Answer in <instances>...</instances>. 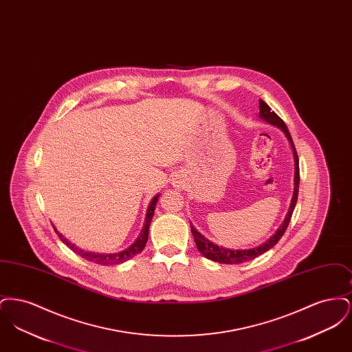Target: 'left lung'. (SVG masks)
Returning a JSON list of instances; mask_svg holds the SVG:
<instances>
[{"mask_svg":"<svg viewBox=\"0 0 352 352\" xmlns=\"http://www.w3.org/2000/svg\"><path fill=\"white\" fill-rule=\"evenodd\" d=\"M258 108H260V112H258V118H261L263 121L268 122L273 126H277L281 129V132H284L285 137L287 138L289 141V145L292 148L293 151V158H294V191H293V197H292V201H290V206H289V210H287V214L285 217L283 224L278 227V230L272 234L269 237L268 240L254 248L251 250H230V248H224V247H219L218 244H214L212 241L207 240L201 232H198V230H195V227L191 224V234L194 236V240H195V244H197V248L198 251L201 252V254L204 257H207L208 260H212L215 263H220V264H241V263H245V261H250L256 258L257 256L265 253L269 251L270 248H273L278 240L283 237V234H285L289 223H290V219L293 215V211H294V207H296V203L298 199V187H300V164H298V155H297V151L294 148V144H293V140H292V135L289 133L286 125H285L284 121L281 118H278L269 107L267 102H264L263 100H258Z\"/></svg>","mask_w":352,"mask_h":352,"instance_id":"8db88e82","label":"left lung"}]
</instances>
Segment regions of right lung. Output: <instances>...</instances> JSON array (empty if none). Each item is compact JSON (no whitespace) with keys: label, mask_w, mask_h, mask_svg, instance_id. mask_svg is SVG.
<instances>
[{"label":"right lung","mask_w":352,"mask_h":352,"mask_svg":"<svg viewBox=\"0 0 352 352\" xmlns=\"http://www.w3.org/2000/svg\"><path fill=\"white\" fill-rule=\"evenodd\" d=\"M160 198V194L155 195L153 199H151V204L148 207V212H146V218H145V224L141 230V234L135 239L133 244L131 247H128L126 250L124 251L118 252V253H95V252H85L78 247H75V244H71L68 241L67 239L63 237V234H59L55 230V232L59 234L60 240L67 245L68 248H71L72 251L76 252L79 256H82L85 260L88 261H92L95 264H100V265H116V264H121L129 258H132L135 254L141 253V251L145 248L146 245V241H148V236H149V227H151V219L154 215V210H155V206H157V201Z\"/></svg>","instance_id":"obj_1"}]
</instances>
